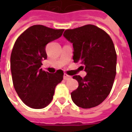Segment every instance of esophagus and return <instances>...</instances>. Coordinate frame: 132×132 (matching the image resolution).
Masks as SVG:
<instances>
[{
    "mask_svg": "<svg viewBox=\"0 0 132 132\" xmlns=\"http://www.w3.org/2000/svg\"><path fill=\"white\" fill-rule=\"evenodd\" d=\"M71 78V77L70 76L67 75L66 73H64V75H63V79H64V80H69V79H70Z\"/></svg>",
    "mask_w": 132,
    "mask_h": 132,
    "instance_id": "esophagus-1",
    "label": "esophagus"
}]
</instances>
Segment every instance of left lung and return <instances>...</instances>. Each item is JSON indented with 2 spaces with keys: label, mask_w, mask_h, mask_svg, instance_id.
I'll use <instances>...</instances> for the list:
<instances>
[{
  "label": "left lung",
  "mask_w": 132,
  "mask_h": 132,
  "mask_svg": "<svg viewBox=\"0 0 132 132\" xmlns=\"http://www.w3.org/2000/svg\"><path fill=\"white\" fill-rule=\"evenodd\" d=\"M73 46V61L80 63L84 78L73 76L78 87L71 93L80 108L88 109L99 105L110 94L116 76L117 54L110 35L93 24H86L63 33Z\"/></svg>",
  "instance_id": "obj_1"
}]
</instances>
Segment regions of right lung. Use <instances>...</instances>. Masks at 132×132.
Instances as JSON below:
<instances>
[{
	"label": "right lung",
	"mask_w": 132,
	"mask_h": 132,
	"mask_svg": "<svg viewBox=\"0 0 132 132\" xmlns=\"http://www.w3.org/2000/svg\"><path fill=\"white\" fill-rule=\"evenodd\" d=\"M63 30L36 24L22 33L15 42L10 56L13 86L22 101L30 108L46 107L53 99L56 86L63 80V71L52 74L40 67L47 58L46 45L60 37Z\"/></svg>",
	"instance_id": "obj_1"
}]
</instances>
